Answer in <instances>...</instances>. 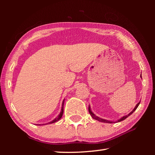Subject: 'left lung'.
I'll list each match as a JSON object with an SVG mask.
<instances>
[{
  "instance_id": "left-lung-1",
  "label": "left lung",
  "mask_w": 155,
  "mask_h": 155,
  "mask_svg": "<svg viewBox=\"0 0 155 155\" xmlns=\"http://www.w3.org/2000/svg\"><path fill=\"white\" fill-rule=\"evenodd\" d=\"M140 77H141V74ZM140 103H138L137 104H136V106L135 107V108L133 109V111H131V112L130 113V114H128V115H124V116H123L122 117H121V118H120V119H119L118 120H117V121H116V122H121V121H122V120H125L126 118H127V117H128V116H129V115H130L131 114H133V112H134V111H135L136 109H137V108L138 107V106H139V104H140ZM89 109V113H90V114L91 115V116L92 117L94 120H98V121H99V122H104V123H114V122H115L110 121V120H104V119L101 118V117H98V116H97V115H96L95 114H94L92 111H91L90 106H89V109Z\"/></svg>"
}]
</instances>
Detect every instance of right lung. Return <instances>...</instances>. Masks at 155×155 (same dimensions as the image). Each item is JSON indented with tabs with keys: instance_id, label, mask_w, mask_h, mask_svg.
<instances>
[{
	"instance_id": "1",
	"label": "right lung",
	"mask_w": 155,
	"mask_h": 155,
	"mask_svg": "<svg viewBox=\"0 0 155 155\" xmlns=\"http://www.w3.org/2000/svg\"><path fill=\"white\" fill-rule=\"evenodd\" d=\"M64 101H63V103H62V107H61V112H60V114H59L58 116H57V117H55L53 120H52L51 122H49L48 123H46V124H37V125H45V124H52V123H54L56 122L57 121H59V120L61 118L62 115H63V114H64Z\"/></svg>"
}]
</instances>
